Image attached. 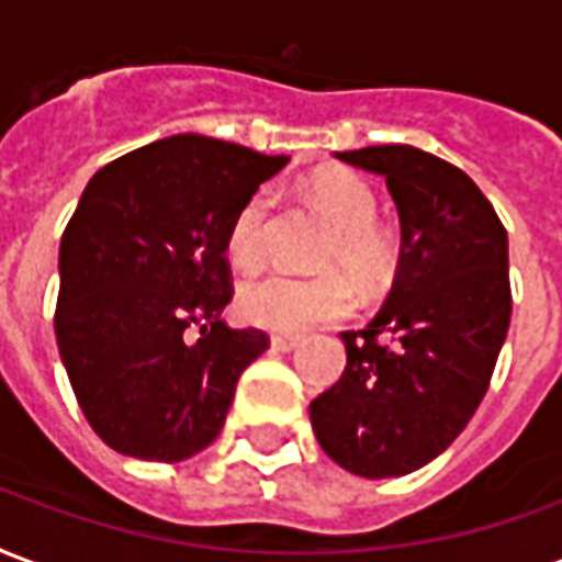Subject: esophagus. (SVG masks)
<instances>
[{
    "mask_svg": "<svg viewBox=\"0 0 562 562\" xmlns=\"http://www.w3.org/2000/svg\"><path fill=\"white\" fill-rule=\"evenodd\" d=\"M269 344H272V350H278V353H290V350L299 347V338L296 335H272Z\"/></svg>",
    "mask_w": 562,
    "mask_h": 562,
    "instance_id": "34e87169",
    "label": "esophagus"
}]
</instances>
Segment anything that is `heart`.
<instances>
[{
    "instance_id": "heart-1",
    "label": "heart",
    "mask_w": 562,
    "mask_h": 562,
    "mask_svg": "<svg viewBox=\"0 0 562 562\" xmlns=\"http://www.w3.org/2000/svg\"><path fill=\"white\" fill-rule=\"evenodd\" d=\"M311 203L331 221V236L323 248V266H341L359 290H376L386 284L398 266V236L380 224L376 194L362 176L350 170H331L314 179ZM272 194L254 191L227 231V251L239 266H254L266 251ZM353 293L341 272L323 276H290L269 269L254 276L239 290L241 317L269 331H302L344 317Z\"/></svg>"
}]
</instances>
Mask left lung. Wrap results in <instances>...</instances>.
I'll use <instances>...</instances> for the list:
<instances>
[{
    "label": "left lung",
    "instance_id": "left-lung-1",
    "mask_svg": "<svg viewBox=\"0 0 562 562\" xmlns=\"http://www.w3.org/2000/svg\"><path fill=\"white\" fill-rule=\"evenodd\" d=\"M386 179L401 221L395 284L347 368L311 401L317 443L356 476H407L449 449L488 392L512 317L509 239L476 182L416 146L335 151Z\"/></svg>",
    "mask_w": 562,
    "mask_h": 562
}]
</instances>
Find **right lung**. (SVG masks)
I'll return each instance as SVG.
<instances>
[{
    "label": "right lung",
    "mask_w": 562,
    "mask_h": 562,
    "mask_svg": "<svg viewBox=\"0 0 562 562\" xmlns=\"http://www.w3.org/2000/svg\"><path fill=\"white\" fill-rule=\"evenodd\" d=\"M286 161L176 134L89 179L59 245L53 326L77 404L110 449L173 464L221 434L241 371L269 347L266 331L221 321L227 231Z\"/></svg>",
    "instance_id": "obj_1"
}]
</instances>
